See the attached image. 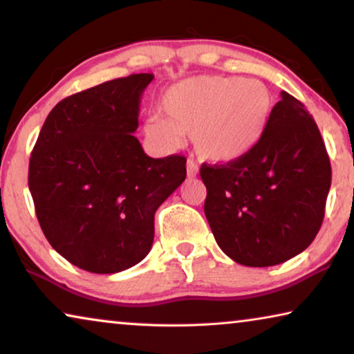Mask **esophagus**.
Masks as SVG:
<instances>
[{"mask_svg": "<svg viewBox=\"0 0 354 354\" xmlns=\"http://www.w3.org/2000/svg\"><path fill=\"white\" fill-rule=\"evenodd\" d=\"M198 171H200V169H198V164L193 162L192 159H188V162H187V176L190 177V178L196 177L198 176Z\"/></svg>", "mask_w": 354, "mask_h": 354, "instance_id": "esophagus-1", "label": "esophagus"}]
</instances>
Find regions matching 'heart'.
<instances>
[{
    "mask_svg": "<svg viewBox=\"0 0 354 354\" xmlns=\"http://www.w3.org/2000/svg\"><path fill=\"white\" fill-rule=\"evenodd\" d=\"M161 115L145 122V135L161 149H176L190 135L198 156L229 164L263 140L274 109L269 86L258 79L198 75L169 86L159 100Z\"/></svg>",
    "mask_w": 354,
    "mask_h": 354,
    "instance_id": "heart-1",
    "label": "heart"
}]
</instances>
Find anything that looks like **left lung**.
<instances>
[{
	"label": "left lung",
	"mask_w": 354,
	"mask_h": 354,
	"mask_svg": "<svg viewBox=\"0 0 354 354\" xmlns=\"http://www.w3.org/2000/svg\"><path fill=\"white\" fill-rule=\"evenodd\" d=\"M253 151L222 166L203 164L205 214L235 263L268 268L308 248L322 225L330 159L311 114L287 91Z\"/></svg>",
	"instance_id": "left-lung-1"
}]
</instances>
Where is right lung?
<instances>
[{
	"mask_svg": "<svg viewBox=\"0 0 354 354\" xmlns=\"http://www.w3.org/2000/svg\"><path fill=\"white\" fill-rule=\"evenodd\" d=\"M153 74H132L59 101L28 164L40 227L77 268L115 274L147 258L154 212L187 177L178 154L149 158L135 130Z\"/></svg>",
	"mask_w": 354,
	"mask_h": 354,
	"instance_id": "obj_1",
	"label": "right lung"
}]
</instances>
